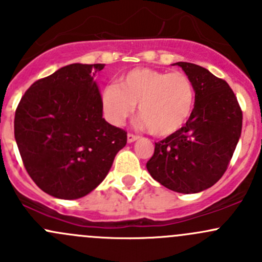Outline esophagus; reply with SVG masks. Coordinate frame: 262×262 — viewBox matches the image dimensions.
Listing matches in <instances>:
<instances>
[{"mask_svg":"<svg viewBox=\"0 0 262 262\" xmlns=\"http://www.w3.org/2000/svg\"><path fill=\"white\" fill-rule=\"evenodd\" d=\"M138 138H139V137L136 136V134L129 133L128 134V143H133V142H136Z\"/></svg>","mask_w":262,"mask_h":262,"instance_id":"34e87169","label":"esophagus"}]
</instances>
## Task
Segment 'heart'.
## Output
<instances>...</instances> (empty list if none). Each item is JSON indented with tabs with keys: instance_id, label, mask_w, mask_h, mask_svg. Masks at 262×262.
<instances>
[{
	"instance_id": "1",
	"label": "heart",
	"mask_w": 262,
	"mask_h": 262,
	"mask_svg": "<svg viewBox=\"0 0 262 262\" xmlns=\"http://www.w3.org/2000/svg\"><path fill=\"white\" fill-rule=\"evenodd\" d=\"M137 104L150 133L171 136L184 128L194 113V84L182 72L141 67L121 76L119 86L109 84L102 92L105 114L115 125H121Z\"/></svg>"
}]
</instances>
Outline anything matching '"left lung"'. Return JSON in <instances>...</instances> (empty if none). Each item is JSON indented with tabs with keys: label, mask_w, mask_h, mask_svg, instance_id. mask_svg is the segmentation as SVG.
<instances>
[{
	"label": "left lung",
	"mask_w": 262,
	"mask_h": 262,
	"mask_svg": "<svg viewBox=\"0 0 262 262\" xmlns=\"http://www.w3.org/2000/svg\"><path fill=\"white\" fill-rule=\"evenodd\" d=\"M175 64L194 84V113L184 128L156 143L147 170L167 189L195 194L226 172L241 137L242 112L226 81L194 63Z\"/></svg>",
	"instance_id": "8db88e82"
}]
</instances>
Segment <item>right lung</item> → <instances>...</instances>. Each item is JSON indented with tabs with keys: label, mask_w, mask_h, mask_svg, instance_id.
Segmentation results:
<instances>
[{
	"label": "right lung",
	"mask_w": 262,
	"mask_h": 262,
	"mask_svg": "<svg viewBox=\"0 0 262 262\" xmlns=\"http://www.w3.org/2000/svg\"><path fill=\"white\" fill-rule=\"evenodd\" d=\"M105 64H73L34 82L15 113V139L24 166L47 194L72 200L99 186L126 132L102 118L95 75Z\"/></svg>",
	"instance_id": "1"
}]
</instances>
